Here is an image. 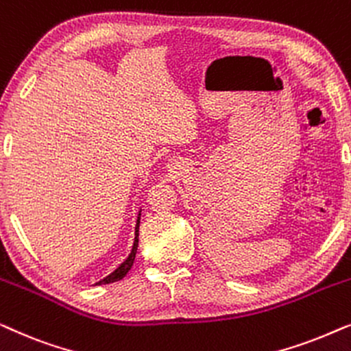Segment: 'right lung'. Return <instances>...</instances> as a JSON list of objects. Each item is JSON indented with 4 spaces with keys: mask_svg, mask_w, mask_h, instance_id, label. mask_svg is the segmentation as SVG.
<instances>
[{
    "mask_svg": "<svg viewBox=\"0 0 351 351\" xmlns=\"http://www.w3.org/2000/svg\"><path fill=\"white\" fill-rule=\"evenodd\" d=\"M138 225H141V210H138V217H137V223H136V238H134V246H132L131 254H129L126 261H124L121 265L117 268V270H114L113 273H110V275L107 278H104V280L95 282V285H99V286L100 285H110V282L123 280V278L126 276V273L131 270L134 258H136V254H137V246H138Z\"/></svg>",
    "mask_w": 351,
    "mask_h": 351,
    "instance_id": "obj_1",
    "label": "right lung"
}]
</instances>
